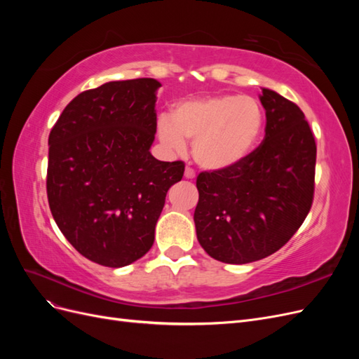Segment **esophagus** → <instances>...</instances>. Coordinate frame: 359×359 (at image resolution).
I'll return each instance as SVG.
<instances>
[{
    "mask_svg": "<svg viewBox=\"0 0 359 359\" xmlns=\"http://www.w3.org/2000/svg\"><path fill=\"white\" fill-rule=\"evenodd\" d=\"M184 177H186L187 180H193L194 177H196V173H194V170L191 168H186V172H184Z\"/></svg>",
    "mask_w": 359,
    "mask_h": 359,
    "instance_id": "esophagus-1",
    "label": "esophagus"
}]
</instances>
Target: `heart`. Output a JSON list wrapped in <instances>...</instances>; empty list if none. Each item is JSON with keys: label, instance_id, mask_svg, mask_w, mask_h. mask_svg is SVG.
Masks as SVG:
<instances>
[{"label": "heart", "instance_id": "obj_1", "mask_svg": "<svg viewBox=\"0 0 359 359\" xmlns=\"http://www.w3.org/2000/svg\"><path fill=\"white\" fill-rule=\"evenodd\" d=\"M265 126L264 107L253 97L224 94L182 100L160 116L157 133L173 151L193 140V158L206 170L241 165L256 149Z\"/></svg>", "mask_w": 359, "mask_h": 359}]
</instances>
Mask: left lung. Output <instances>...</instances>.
<instances>
[{
	"mask_svg": "<svg viewBox=\"0 0 359 359\" xmlns=\"http://www.w3.org/2000/svg\"><path fill=\"white\" fill-rule=\"evenodd\" d=\"M265 139L241 165L198 177V241L224 264H250L276 253L311 208L316 142L299 107L262 88Z\"/></svg>",
	"mask_w": 359,
	"mask_h": 359,
	"instance_id": "8db88e82",
	"label": "left lung"
}]
</instances>
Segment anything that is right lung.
Segmentation results:
<instances>
[{"mask_svg": "<svg viewBox=\"0 0 359 359\" xmlns=\"http://www.w3.org/2000/svg\"><path fill=\"white\" fill-rule=\"evenodd\" d=\"M160 86L140 78L83 91L50 130L53 220L82 256L103 266L130 265L153 247L166 193L184 175L182 161L149 153Z\"/></svg>", "mask_w": 359, "mask_h": 359, "instance_id": "add662e5", "label": "right lung"}]
</instances>
